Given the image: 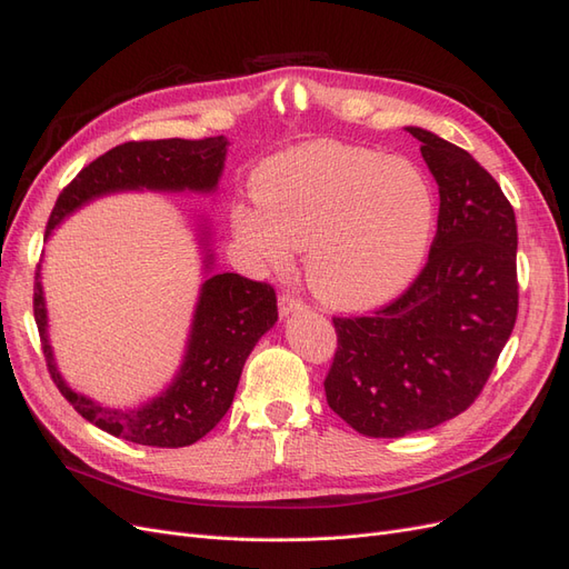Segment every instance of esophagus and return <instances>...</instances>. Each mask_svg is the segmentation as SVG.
Segmentation results:
<instances>
[{"label":"esophagus","mask_w":569,"mask_h":569,"mask_svg":"<svg viewBox=\"0 0 569 569\" xmlns=\"http://www.w3.org/2000/svg\"><path fill=\"white\" fill-rule=\"evenodd\" d=\"M302 309H305V305L296 296H290V292H283V296H279L281 317H290V315H296V311H302Z\"/></svg>","instance_id":"34e87169"}]
</instances>
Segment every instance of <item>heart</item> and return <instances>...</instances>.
I'll use <instances>...</instances> for the list:
<instances>
[{
  "mask_svg": "<svg viewBox=\"0 0 569 569\" xmlns=\"http://www.w3.org/2000/svg\"><path fill=\"white\" fill-rule=\"evenodd\" d=\"M260 203L231 210L233 233L254 260L290 262L331 307L392 300L423 262L435 227L428 177L407 158L342 141H307L264 160L252 179Z\"/></svg>",
  "mask_w": 569,
  "mask_h": 569,
  "instance_id": "1",
  "label": "heart"
}]
</instances>
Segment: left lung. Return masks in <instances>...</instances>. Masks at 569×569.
Returning a JSON list of instances; mask_svg holds the SVG:
<instances>
[{"label": "left lung", "mask_w": 569, "mask_h": 569, "mask_svg": "<svg viewBox=\"0 0 569 569\" xmlns=\"http://www.w3.org/2000/svg\"><path fill=\"white\" fill-rule=\"evenodd\" d=\"M405 130L439 189L430 258L392 305L333 319L338 350L323 382L328 407L366 437H405L463 413L518 317V224L497 179L456 143Z\"/></svg>", "instance_id": "obj_1"}]
</instances>
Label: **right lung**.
<instances>
[{
  "mask_svg": "<svg viewBox=\"0 0 569 569\" xmlns=\"http://www.w3.org/2000/svg\"><path fill=\"white\" fill-rule=\"evenodd\" d=\"M227 146V137L127 141L116 146L89 162L63 189L51 210L44 241L63 219L103 196L132 191L212 196L224 172ZM198 217L196 243L203 258V283L193 307L184 357L164 390L137 407H106L66 382L49 340L42 264L34 277V321L53 382L89 423L127 442L177 449L206 437L229 411L252 347L279 319L277 292L271 286L238 273L214 271L212 224L206 214Z\"/></svg>",
  "mask_w": 569,
  "mask_h": 569,
  "instance_id": "obj_1",
  "label": "right lung"
}]
</instances>
